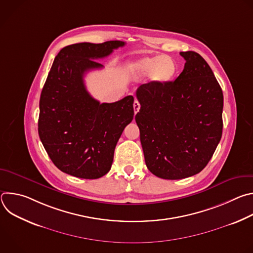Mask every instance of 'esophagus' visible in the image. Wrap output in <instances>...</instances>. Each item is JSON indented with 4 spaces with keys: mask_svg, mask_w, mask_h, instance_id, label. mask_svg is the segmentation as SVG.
Here are the masks:
<instances>
[{
    "mask_svg": "<svg viewBox=\"0 0 253 253\" xmlns=\"http://www.w3.org/2000/svg\"><path fill=\"white\" fill-rule=\"evenodd\" d=\"M133 108H134V113H135V114L139 112V110H140V103H139L137 100L134 101V103H133Z\"/></svg>",
    "mask_w": 253,
    "mask_h": 253,
    "instance_id": "1",
    "label": "esophagus"
}]
</instances>
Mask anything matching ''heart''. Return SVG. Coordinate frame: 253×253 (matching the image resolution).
<instances>
[{
    "label": "heart",
    "mask_w": 253,
    "mask_h": 253,
    "mask_svg": "<svg viewBox=\"0 0 253 253\" xmlns=\"http://www.w3.org/2000/svg\"><path fill=\"white\" fill-rule=\"evenodd\" d=\"M133 74L139 76L150 75L154 84L163 85L171 82L178 73L177 63L167 56L143 58L130 67Z\"/></svg>",
    "instance_id": "obj_1"
}]
</instances>
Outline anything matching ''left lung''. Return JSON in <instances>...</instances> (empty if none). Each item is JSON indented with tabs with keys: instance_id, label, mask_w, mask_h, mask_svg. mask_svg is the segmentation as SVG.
I'll list each match as a JSON object with an SVG mask.
<instances>
[{
	"instance_id": "obj_1",
	"label": "left lung",
	"mask_w": 253,
	"mask_h": 253,
	"mask_svg": "<svg viewBox=\"0 0 253 253\" xmlns=\"http://www.w3.org/2000/svg\"><path fill=\"white\" fill-rule=\"evenodd\" d=\"M186 63L175 81L141 85L135 116L147 168L163 179L199 173L222 136L223 94L207 62L180 52Z\"/></svg>"
}]
</instances>
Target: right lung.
<instances>
[{"label":"right lung","mask_w":253,"mask_h":253,"mask_svg":"<svg viewBox=\"0 0 253 253\" xmlns=\"http://www.w3.org/2000/svg\"><path fill=\"white\" fill-rule=\"evenodd\" d=\"M125 45L78 43L56 56L40 97L38 131L43 146L61 171L83 179L109 172L116 144L133 120V96L114 103H100L87 91L84 76L101 69L96 62Z\"/></svg>","instance_id":"1"}]
</instances>
